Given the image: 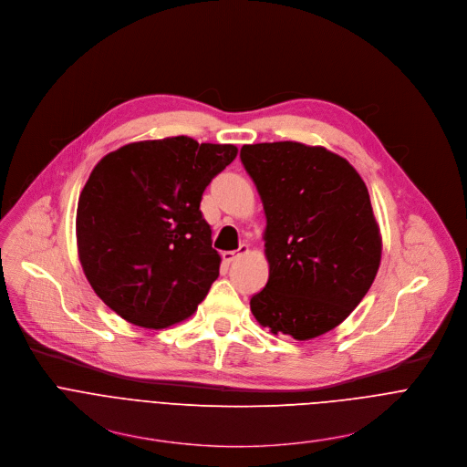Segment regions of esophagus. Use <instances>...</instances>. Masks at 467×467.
I'll return each instance as SVG.
<instances>
[{"label":"esophagus","instance_id":"esophagus-1","mask_svg":"<svg viewBox=\"0 0 467 467\" xmlns=\"http://www.w3.org/2000/svg\"><path fill=\"white\" fill-rule=\"evenodd\" d=\"M243 254H248V244H241L237 250H226V252H223V260L226 262V264H232V262H235L239 255H243Z\"/></svg>","mask_w":467,"mask_h":467}]
</instances>
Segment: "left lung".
Wrapping results in <instances>:
<instances>
[{
	"label": "left lung",
	"mask_w": 467,
	"mask_h": 467,
	"mask_svg": "<svg viewBox=\"0 0 467 467\" xmlns=\"http://www.w3.org/2000/svg\"><path fill=\"white\" fill-rule=\"evenodd\" d=\"M241 161L264 202L267 285L250 298L275 336L314 339L369 291L382 235L364 180L341 155L295 140L244 144Z\"/></svg>",
	"instance_id": "8db88e82"
}]
</instances>
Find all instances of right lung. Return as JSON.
<instances>
[{
	"label": "right lung",
	"instance_id": "1",
	"mask_svg": "<svg viewBox=\"0 0 467 467\" xmlns=\"http://www.w3.org/2000/svg\"><path fill=\"white\" fill-rule=\"evenodd\" d=\"M235 155L234 144L180 135L130 142L92 169L78 202V255L124 321L161 330L196 312L221 267L200 202Z\"/></svg>",
	"mask_w": 467,
	"mask_h": 467
}]
</instances>
